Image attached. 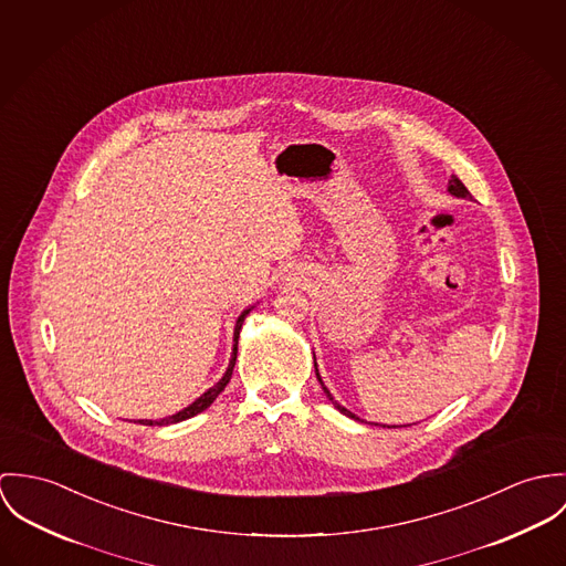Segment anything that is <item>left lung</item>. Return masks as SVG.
Listing matches in <instances>:
<instances>
[{
	"label": "left lung",
	"mask_w": 566,
	"mask_h": 566,
	"mask_svg": "<svg viewBox=\"0 0 566 566\" xmlns=\"http://www.w3.org/2000/svg\"><path fill=\"white\" fill-rule=\"evenodd\" d=\"M449 192H451V195H455V197H471V192L467 190V187H464V185H462V182H460V180H458L455 176H451V180H449ZM314 371H316V379L321 381V376H318V369H316V363H314ZM321 386H323L325 395H327V397L332 399V395H329V390L325 388V384H323V381H321ZM332 401H334V399H332ZM334 406H336V408H338V410H340L343 415H347V417H352V419H358V417H356L354 412H349V410H347V408H343L340 403H336V401H334Z\"/></svg>",
	"instance_id": "8db88e82"
}]
</instances>
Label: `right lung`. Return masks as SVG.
I'll return each instance as SVG.
<instances>
[{
	"label": "right lung",
	"instance_id": "1",
	"mask_svg": "<svg viewBox=\"0 0 566 566\" xmlns=\"http://www.w3.org/2000/svg\"><path fill=\"white\" fill-rule=\"evenodd\" d=\"M252 311V308H250ZM250 311H245V313L239 316V321H237V327H234V352H232V360H230V367H228V371H226V376L221 377L212 388H208L199 399H195L192 403H190L189 408H185V410H180L178 415H174V417H169V419H160V421H140L143 426H169V423H180V421H185V419H190V417H195V415H199V412H203L217 397H219V392L228 386V381H230V377H232V369H234V365H237V352H239V334H241V327H243V321H245V316L250 314Z\"/></svg>",
	"mask_w": 566,
	"mask_h": 566
}]
</instances>
